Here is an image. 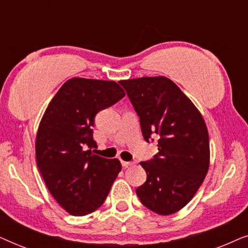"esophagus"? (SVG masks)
<instances>
[{"label":"esophagus","instance_id":"obj_1","mask_svg":"<svg viewBox=\"0 0 248 248\" xmlns=\"http://www.w3.org/2000/svg\"><path fill=\"white\" fill-rule=\"evenodd\" d=\"M122 166H123V167H125V168H127V167H130V166H133V162L122 160Z\"/></svg>","mask_w":248,"mask_h":248}]
</instances>
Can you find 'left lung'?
Wrapping results in <instances>:
<instances>
[{
	"label": "left lung",
	"instance_id": "8db88e82",
	"mask_svg": "<svg viewBox=\"0 0 248 248\" xmlns=\"http://www.w3.org/2000/svg\"><path fill=\"white\" fill-rule=\"evenodd\" d=\"M120 83L140 117L149 142L157 134L158 155L141 161L147 181L137 194L149 210L168 216L184 208L198 192L210 166L209 133L191 99L166 77H143Z\"/></svg>",
	"mask_w": 248,
	"mask_h": 248
}]
</instances>
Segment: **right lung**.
Listing matches in <instances>:
<instances>
[{
  "instance_id": "right-lung-1",
  "label": "right lung",
  "mask_w": 248,
  "mask_h": 248,
  "mask_svg": "<svg viewBox=\"0 0 248 248\" xmlns=\"http://www.w3.org/2000/svg\"><path fill=\"white\" fill-rule=\"evenodd\" d=\"M125 96L115 81L72 78L47 106L36 137V161L44 182L72 216L96 211L122 170L118 159L94 155L93 118Z\"/></svg>"
}]
</instances>
